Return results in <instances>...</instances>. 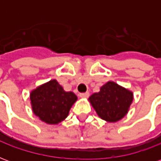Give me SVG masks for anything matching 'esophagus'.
I'll return each instance as SVG.
<instances>
[{"mask_svg":"<svg viewBox=\"0 0 161 161\" xmlns=\"http://www.w3.org/2000/svg\"><path fill=\"white\" fill-rule=\"evenodd\" d=\"M90 96V93L89 92H85V93H80L79 94V97L82 98H88Z\"/></svg>","mask_w":161,"mask_h":161,"instance_id":"obj_1","label":"esophagus"}]
</instances>
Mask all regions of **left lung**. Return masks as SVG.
Wrapping results in <instances>:
<instances>
[{
    "instance_id": "left-lung-1",
    "label": "left lung",
    "mask_w": 161,
    "mask_h": 161,
    "mask_svg": "<svg viewBox=\"0 0 161 161\" xmlns=\"http://www.w3.org/2000/svg\"><path fill=\"white\" fill-rule=\"evenodd\" d=\"M133 100L134 94L131 91L112 81H108L100 88L99 92L89 97L98 116L108 122L123 118L128 114Z\"/></svg>"
}]
</instances>
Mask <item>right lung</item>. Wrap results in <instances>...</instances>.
<instances>
[{"label": "right lung", "mask_w": 161, "mask_h": 161, "mask_svg": "<svg viewBox=\"0 0 161 161\" xmlns=\"http://www.w3.org/2000/svg\"><path fill=\"white\" fill-rule=\"evenodd\" d=\"M77 100L71 91H65L56 79L50 80L30 93L33 114L47 124H58L66 118Z\"/></svg>", "instance_id": "right-lung-1"}]
</instances>
